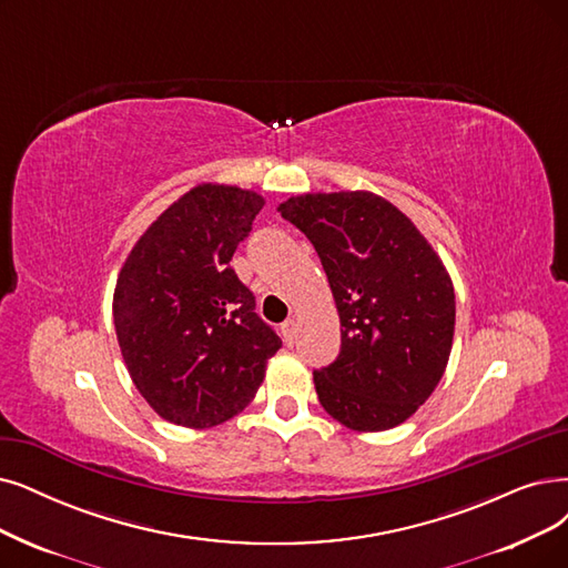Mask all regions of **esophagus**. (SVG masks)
<instances>
[{
    "instance_id": "obj_1",
    "label": "esophagus",
    "mask_w": 568,
    "mask_h": 568,
    "mask_svg": "<svg viewBox=\"0 0 568 568\" xmlns=\"http://www.w3.org/2000/svg\"><path fill=\"white\" fill-rule=\"evenodd\" d=\"M296 335H298V324H296V320H286V322L282 324V337H284V343H286V345H293V339H296Z\"/></svg>"
}]
</instances>
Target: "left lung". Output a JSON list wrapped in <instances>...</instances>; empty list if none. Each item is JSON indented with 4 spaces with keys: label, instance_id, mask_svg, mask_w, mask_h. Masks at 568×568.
<instances>
[{
    "label": "left lung",
    "instance_id": "1",
    "mask_svg": "<svg viewBox=\"0 0 568 568\" xmlns=\"http://www.w3.org/2000/svg\"><path fill=\"white\" fill-rule=\"evenodd\" d=\"M314 244L339 314L337 358L314 371L324 410L354 430L417 413L445 373L455 286L434 246L368 191L305 193L277 207Z\"/></svg>",
    "mask_w": 568,
    "mask_h": 568
}]
</instances>
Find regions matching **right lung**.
<instances>
[{
  "label": "right lung",
  "instance_id": "add662e5",
  "mask_svg": "<svg viewBox=\"0 0 568 568\" xmlns=\"http://www.w3.org/2000/svg\"><path fill=\"white\" fill-rule=\"evenodd\" d=\"M265 200L200 184L132 246L113 291V326L134 387L163 419L210 428L254 400L280 335L231 267Z\"/></svg>",
  "mask_w": 568,
  "mask_h": 568
}]
</instances>
